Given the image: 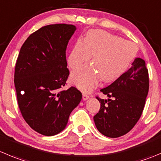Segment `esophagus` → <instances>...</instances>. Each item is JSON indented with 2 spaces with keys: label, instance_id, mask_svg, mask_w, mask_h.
Returning a JSON list of instances; mask_svg holds the SVG:
<instances>
[{
  "label": "esophagus",
  "instance_id": "1",
  "mask_svg": "<svg viewBox=\"0 0 161 161\" xmlns=\"http://www.w3.org/2000/svg\"><path fill=\"white\" fill-rule=\"evenodd\" d=\"M89 97H90V96H89L88 94H86V93H84L83 94H82V99H83V101H86V100L89 99Z\"/></svg>",
  "mask_w": 161,
  "mask_h": 161
}]
</instances>
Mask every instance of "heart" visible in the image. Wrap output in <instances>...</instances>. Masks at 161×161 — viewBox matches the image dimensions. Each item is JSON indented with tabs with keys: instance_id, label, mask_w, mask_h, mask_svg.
<instances>
[{
	"instance_id": "1",
	"label": "heart",
	"mask_w": 161,
	"mask_h": 161,
	"mask_svg": "<svg viewBox=\"0 0 161 161\" xmlns=\"http://www.w3.org/2000/svg\"><path fill=\"white\" fill-rule=\"evenodd\" d=\"M93 55V64H87L71 75V81L82 91L94 88L101 79L112 82L126 72L137 55L135 43L101 30L87 33L78 40L68 57V65L76 69Z\"/></svg>"
}]
</instances>
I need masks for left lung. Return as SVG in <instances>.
<instances>
[{
    "label": "left lung",
    "mask_w": 161,
    "mask_h": 161,
    "mask_svg": "<svg viewBox=\"0 0 161 161\" xmlns=\"http://www.w3.org/2000/svg\"><path fill=\"white\" fill-rule=\"evenodd\" d=\"M149 79L145 60L136 58L131 68L101 90L108 97L101 102L100 110L93 116L97 130L104 136L119 138L128 133L142 114L149 92Z\"/></svg>",
    "instance_id": "1"
}]
</instances>
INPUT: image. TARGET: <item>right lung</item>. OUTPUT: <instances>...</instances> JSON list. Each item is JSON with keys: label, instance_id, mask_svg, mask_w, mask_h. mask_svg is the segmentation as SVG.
Wrapping results in <instances>:
<instances>
[{"label": "right lung", "instance_id": "add662e5", "mask_svg": "<svg viewBox=\"0 0 161 161\" xmlns=\"http://www.w3.org/2000/svg\"><path fill=\"white\" fill-rule=\"evenodd\" d=\"M76 30L59 23L42 26L22 46L16 60L14 83L20 112L34 130L53 136L64 130L82 93L67 85L66 49Z\"/></svg>", "mask_w": 161, "mask_h": 161}]
</instances>
